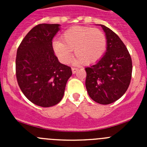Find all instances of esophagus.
<instances>
[{
  "mask_svg": "<svg viewBox=\"0 0 147 147\" xmlns=\"http://www.w3.org/2000/svg\"><path fill=\"white\" fill-rule=\"evenodd\" d=\"M71 70H72V73L73 74H75V73L76 72V71H77V68H76V67H72V68H71Z\"/></svg>",
  "mask_w": 147,
  "mask_h": 147,
  "instance_id": "1",
  "label": "esophagus"
}]
</instances>
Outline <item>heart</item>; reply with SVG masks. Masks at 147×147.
<instances>
[{
	"instance_id": "b5f03b06",
	"label": "heart",
	"mask_w": 147,
	"mask_h": 147,
	"mask_svg": "<svg viewBox=\"0 0 147 147\" xmlns=\"http://www.w3.org/2000/svg\"><path fill=\"white\" fill-rule=\"evenodd\" d=\"M62 40H54L53 49L59 60L63 64L68 63L73 50L76 56L74 64L92 65L98 62L107 49V39L98 28L89 26H74L66 30Z\"/></svg>"
}]
</instances>
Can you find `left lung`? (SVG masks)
Wrapping results in <instances>:
<instances>
[{
	"mask_svg": "<svg viewBox=\"0 0 147 147\" xmlns=\"http://www.w3.org/2000/svg\"><path fill=\"white\" fill-rule=\"evenodd\" d=\"M107 50L103 57L85 68V86L90 97L101 105H109L120 98L129 88L132 65L126 45L115 32L104 25Z\"/></svg>",
	"mask_w": 147,
	"mask_h": 147,
	"instance_id": "8db88e82",
	"label": "left lung"
}]
</instances>
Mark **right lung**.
Masks as SVG:
<instances>
[{
	"mask_svg": "<svg viewBox=\"0 0 147 147\" xmlns=\"http://www.w3.org/2000/svg\"><path fill=\"white\" fill-rule=\"evenodd\" d=\"M59 26L37 25L26 35L17 51L18 85L30 102L40 107L59 103L72 75L71 67L60 63L53 49L52 39Z\"/></svg>",
	"mask_w": 147,
	"mask_h": 147,
	"instance_id": "1",
	"label": "right lung"
}]
</instances>
